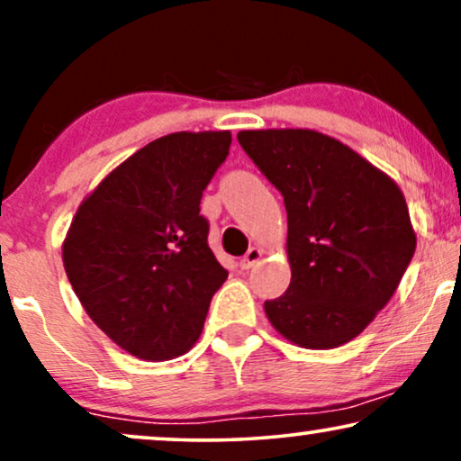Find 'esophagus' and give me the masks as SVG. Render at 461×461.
<instances>
[{
  "label": "esophagus",
  "instance_id": "esophagus-1",
  "mask_svg": "<svg viewBox=\"0 0 461 461\" xmlns=\"http://www.w3.org/2000/svg\"><path fill=\"white\" fill-rule=\"evenodd\" d=\"M262 258V249L260 248H249L248 254H245L241 258V262H239V267H241L243 270H249L254 264H258V260Z\"/></svg>",
  "mask_w": 461,
  "mask_h": 461
}]
</instances>
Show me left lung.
Instances as JSON below:
<instances>
[{
	"instance_id": "left-lung-1",
	"label": "left lung",
	"mask_w": 461,
	"mask_h": 461,
	"mask_svg": "<svg viewBox=\"0 0 461 461\" xmlns=\"http://www.w3.org/2000/svg\"><path fill=\"white\" fill-rule=\"evenodd\" d=\"M237 140L283 194L292 281L264 302L302 348H336L388 304L415 251L401 188L336 138L314 130H245Z\"/></svg>"
}]
</instances>
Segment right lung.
Listing matches in <instances>:
<instances>
[{"mask_svg":"<svg viewBox=\"0 0 461 461\" xmlns=\"http://www.w3.org/2000/svg\"><path fill=\"white\" fill-rule=\"evenodd\" d=\"M230 142V131H176L149 142L84 199L62 243L81 306L144 361L191 350L229 276L207 245L199 203Z\"/></svg>","mask_w":461,"mask_h":461,"instance_id":"1","label":"right lung"}]
</instances>
